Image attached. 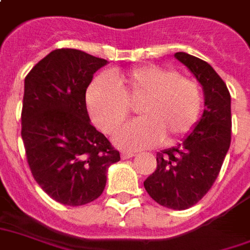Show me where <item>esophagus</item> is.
Returning a JSON list of instances; mask_svg holds the SVG:
<instances>
[{
  "instance_id": "1",
  "label": "esophagus",
  "mask_w": 250,
  "mask_h": 250,
  "mask_svg": "<svg viewBox=\"0 0 250 250\" xmlns=\"http://www.w3.org/2000/svg\"><path fill=\"white\" fill-rule=\"evenodd\" d=\"M132 157H134V154L130 153V151H124V153H121V158L123 159H129L132 158Z\"/></svg>"
}]
</instances>
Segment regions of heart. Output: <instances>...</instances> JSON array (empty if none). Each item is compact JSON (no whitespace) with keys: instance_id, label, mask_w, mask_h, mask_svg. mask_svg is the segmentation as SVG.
<instances>
[{"instance_id":"heart-1","label":"heart","mask_w":250,"mask_h":250,"mask_svg":"<svg viewBox=\"0 0 250 250\" xmlns=\"http://www.w3.org/2000/svg\"><path fill=\"white\" fill-rule=\"evenodd\" d=\"M100 76L89 84L85 104L92 121L105 133L114 132L136 104L142 116L126 124L114 136L124 150H141L163 141L174 144L195 126L202 110V91L198 83L179 76L174 69L146 64L127 72Z\"/></svg>"}]
</instances>
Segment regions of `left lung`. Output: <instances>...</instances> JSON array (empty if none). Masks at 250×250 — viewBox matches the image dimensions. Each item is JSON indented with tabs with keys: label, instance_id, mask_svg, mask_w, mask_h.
Instances as JSON below:
<instances>
[{
	"label": "left lung",
	"instance_id": "obj_1",
	"mask_svg": "<svg viewBox=\"0 0 250 250\" xmlns=\"http://www.w3.org/2000/svg\"><path fill=\"white\" fill-rule=\"evenodd\" d=\"M203 88L204 110L194 129L170 149L157 153V168L144 182L147 194L176 211L192 207L207 194L220 172L230 145V95L207 62L176 52Z\"/></svg>",
	"mask_w": 250,
	"mask_h": 250
}]
</instances>
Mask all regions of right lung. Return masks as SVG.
Wrapping results in <instances>:
<instances>
[{"instance_id": "obj_1", "label": "right lung", "mask_w": 250, "mask_h": 250, "mask_svg": "<svg viewBox=\"0 0 250 250\" xmlns=\"http://www.w3.org/2000/svg\"><path fill=\"white\" fill-rule=\"evenodd\" d=\"M108 64L75 48H59L25 79L22 140L34 179L58 203L76 207L103 194L120 153L89 120L85 92Z\"/></svg>"}]
</instances>
